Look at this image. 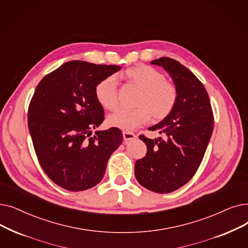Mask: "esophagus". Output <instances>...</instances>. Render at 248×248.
Here are the masks:
<instances>
[{
    "mask_svg": "<svg viewBox=\"0 0 248 248\" xmlns=\"http://www.w3.org/2000/svg\"><path fill=\"white\" fill-rule=\"evenodd\" d=\"M123 136H124V141H131V140H135L137 138V136L133 132H127V131H124Z\"/></svg>",
    "mask_w": 248,
    "mask_h": 248,
    "instance_id": "obj_1",
    "label": "esophagus"
}]
</instances>
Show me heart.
<instances>
[{
    "label": "heart",
    "mask_w": 248,
    "mask_h": 248,
    "mask_svg": "<svg viewBox=\"0 0 248 248\" xmlns=\"http://www.w3.org/2000/svg\"><path fill=\"white\" fill-rule=\"evenodd\" d=\"M124 75L128 81L141 88L135 100L137 107L109 115L107 118L109 125L132 131L147 124L152 116L155 121L163 120L174 109L178 91L173 83L165 79L163 73L148 64H139L126 69ZM95 97L103 108L109 111L117 109L118 91L113 75L96 85Z\"/></svg>",
    "instance_id": "heart-1"
}]
</instances>
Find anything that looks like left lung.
<instances>
[{
    "label": "left lung",
    "mask_w": 248,
    "mask_h": 248,
    "mask_svg": "<svg viewBox=\"0 0 248 248\" xmlns=\"http://www.w3.org/2000/svg\"><path fill=\"white\" fill-rule=\"evenodd\" d=\"M151 63L168 72L178 98L168 116L149 127L164 134L165 140L139 137L147 146V154L136 161L135 175L147 189L168 193L187 184L196 174L213 133L214 114L206 88L187 68L166 57Z\"/></svg>",
    "instance_id": "obj_1"
}]
</instances>
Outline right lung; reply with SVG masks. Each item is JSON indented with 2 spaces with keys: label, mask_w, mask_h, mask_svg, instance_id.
<instances>
[{
  "label": "right lung",
  "mask_w": 248,
  "mask_h": 248,
  "mask_svg": "<svg viewBox=\"0 0 248 248\" xmlns=\"http://www.w3.org/2000/svg\"><path fill=\"white\" fill-rule=\"evenodd\" d=\"M121 69L71 61L42 78L32 96L28 127L38 162L64 189L81 191L98 185L107 161L123 143L117 127L91 136L104 120L96 85Z\"/></svg>",
  "instance_id": "add662e5"
}]
</instances>
